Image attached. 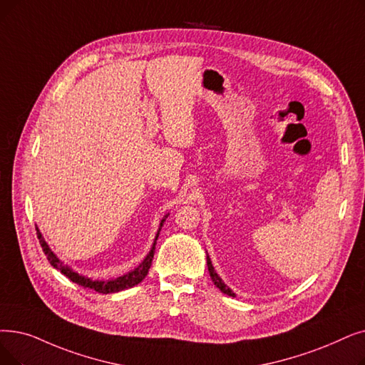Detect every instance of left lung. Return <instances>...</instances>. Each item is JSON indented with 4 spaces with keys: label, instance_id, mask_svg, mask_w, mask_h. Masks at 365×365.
<instances>
[{
    "label": "left lung",
    "instance_id": "obj_1",
    "mask_svg": "<svg viewBox=\"0 0 365 365\" xmlns=\"http://www.w3.org/2000/svg\"><path fill=\"white\" fill-rule=\"evenodd\" d=\"M207 268H209V273H210V277H212L213 283L220 289V292H224V294H227V295H230V297H235V294L232 292V289L228 288L227 284H225V282L217 276V273H216V270H215V267H213V264H212V259H210V257H209V253H207Z\"/></svg>",
    "mask_w": 365,
    "mask_h": 365
}]
</instances>
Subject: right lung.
Here are the masks:
<instances>
[{
  "mask_svg": "<svg viewBox=\"0 0 365 365\" xmlns=\"http://www.w3.org/2000/svg\"><path fill=\"white\" fill-rule=\"evenodd\" d=\"M170 213H167L161 222H160V228H158V232L155 235V240H153V245L149 250V253L146 255V258L141 261L134 270H131L130 273H125L123 276H119V277H115V279H108V280H92L91 277H86V276H82L78 274L77 272H74L71 267L66 265L64 262H62L56 255L55 252L49 247V245L46 243V240L43 239V234L40 232L38 227H37V237L40 240V245L43 247V252L44 255L47 257V261H49L56 270H59L62 274L67 276L71 282L81 284V287L83 288H89V289H93L97 291L100 294H113V292H119V291H123V289H128V288H133L135 287V284H138L141 280H143L148 273H149V268L152 265V259H153V253H155V246H156V240H158V235H160V231L164 225L165 219L168 217Z\"/></svg>",
  "mask_w": 365,
  "mask_h": 365,
  "instance_id": "obj_1",
  "label": "right lung"
}]
</instances>
